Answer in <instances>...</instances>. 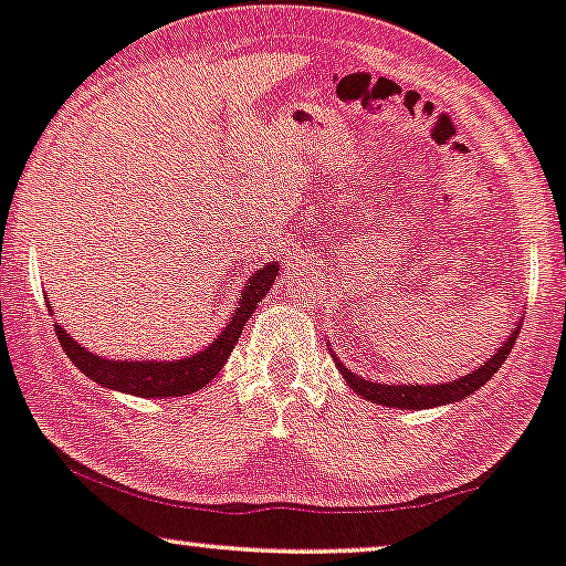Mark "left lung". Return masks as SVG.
<instances>
[{
	"label": "left lung",
	"instance_id": "1",
	"mask_svg": "<svg viewBox=\"0 0 566 566\" xmlns=\"http://www.w3.org/2000/svg\"><path fill=\"white\" fill-rule=\"evenodd\" d=\"M517 334H520V323H517L515 334H510L504 346H500V352H494L492 357H489L484 365L479 367V370H473L471 375H463V378H458L453 382H440V386H382V382L357 378L352 370H346L342 361H338L336 357L334 359H336V367L346 378V382H349V388L357 390L365 401L378 403V406H394V409H432V406L461 401V398L471 396L473 390H479L481 386H484V382L492 378L496 370H500L502 361L510 357L512 344L517 342Z\"/></svg>",
	"mask_w": 566,
	"mask_h": 566
}]
</instances>
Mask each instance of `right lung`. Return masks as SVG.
<instances>
[{
  "mask_svg": "<svg viewBox=\"0 0 566 566\" xmlns=\"http://www.w3.org/2000/svg\"><path fill=\"white\" fill-rule=\"evenodd\" d=\"M276 279V263H269L255 271L243 290L238 311L232 313V321L220 336L214 338L212 346H207L205 352L193 354L188 359H172V361H111L97 357V354L87 352L85 346H80L66 331L54 326L59 344L66 352V357L74 361V367H80L87 378L101 382L105 388L124 390V394L139 396V398H176L196 394L199 388H205L209 380H214V375L222 370V365L228 361L232 346L238 344L240 334H243L245 321L251 318L255 305L266 297Z\"/></svg>",
  "mask_w": 566,
  "mask_h": 566,
  "instance_id": "obj_1",
  "label": "right lung"
}]
</instances>
